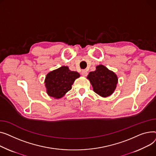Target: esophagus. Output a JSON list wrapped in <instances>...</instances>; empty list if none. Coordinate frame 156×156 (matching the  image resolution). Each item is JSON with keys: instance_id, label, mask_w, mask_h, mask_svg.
I'll return each mask as SVG.
<instances>
[{"instance_id": "34e87169", "label": "esophagus", "mask_w": 156, "mask_h": 156, "mask_svg": "<svg viewBox=\"0 0 156 156\" xmlns=\"http://www.w3.org/2000/svg\"><path fill=\"white\" fill-rule=\"evenodd\" d=\"M81 74L82 76L86 77L87 76V72L86 70H82V72H81Z\"/></svg>"}]
</instances>
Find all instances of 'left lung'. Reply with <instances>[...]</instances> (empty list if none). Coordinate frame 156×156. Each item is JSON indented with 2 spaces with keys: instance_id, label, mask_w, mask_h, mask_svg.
<instances>
[{
  "instance_id": "1",
  "label": "left lung",
  "mask_w": 156,
  "mask_h": 156,
  "mask_svg": "<svg viewBox=\"0 0 156 156\" xmlns=\"http://www.w3.org/2000/svg\"><path fill=\"white\" fill-rule=\"evenodd\" d=\"M87 79L94 92L103 98L111 96L114 93L118 80L115 72L103 65L96 66V70L89 72Z\"/></svg>"
}]
</instances>
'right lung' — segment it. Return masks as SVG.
<instances>
[{
    "label": "right lung",
    "mask_w": 156,
    "mask_h": 156,
    "mask_svg": "<svg viewBox=\"0 0 156 156\" xmlns=\"http://www.w3.org/2000/svg\"><path fill=\"white\" fill-rule=\"evenodd\" d=\"M79 77L77 72L71 71L67 66H62L50 72L44 79L47 94L55 99L62 98L72 89V85Z\"/></svg>",
    "instance_id": "obj_1"
}]
</instances>
